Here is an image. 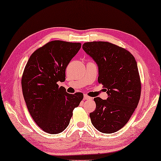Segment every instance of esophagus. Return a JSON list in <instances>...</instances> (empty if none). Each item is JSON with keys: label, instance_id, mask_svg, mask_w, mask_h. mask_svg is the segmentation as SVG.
I'll return each instance as SVG.
<instances>
[{"label": "esophagus", "instance_id": "34e87169", "mask_svg": "<svg viewBox=\"0 0 161 161\" xmlns=\"http://www.w3.org/2000/svg\"><path fill=\"white\" fill-rule=\"evenodd\" d=\"M84 99L85 100H90V99H92V98L90 97H88L87 95H86V94H84Z\"/></svg>", "mask_w": 161, "mask_h": 161}]
</instances>
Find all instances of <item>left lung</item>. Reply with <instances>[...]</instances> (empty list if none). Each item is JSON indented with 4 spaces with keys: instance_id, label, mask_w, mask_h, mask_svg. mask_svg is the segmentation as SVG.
Listing matches in <instances>:
<instances>
[{
    "instance_id": "8db88e82",
    "label": "left lung",
    "mask_w": 161,
    "mask_h": 161,
    "mask_svg": "<svg viewBox=\"0 0 161 161\" xmlns=\"http://www.w3.org/2000/svg\"><path fill=\"white\" fill-rule=\"evenodd\" d=\"M83 48L97 64L98 82L108 95L107 100L94 99L92 124L101 133L117 132L129 122L139 103L141 83L136 59L125 48L108 42H86Z\"/></svg>"
}]
</instances>
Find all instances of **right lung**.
<instances>
[{"label": "right lung", "mask_w": 161, "mask_h": 161, "mask_svg": "<svg viewBox=\"0 0 161 161\" xmlns=\"http://www.w3.org/2000/svg\"><path fill=\"white\" fill-rule=\"evenodd\" d=\"M80 47V43L49 42L31 55L25 67L21 87L26 106L35 122L48 133L66 129L83 99V93L69 94L58 85L65 80L67 65Z\"/></svg>", "instance_id": "add662e5"}]
</instances>
